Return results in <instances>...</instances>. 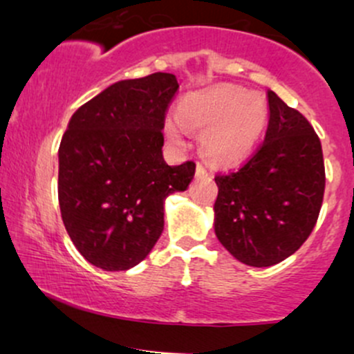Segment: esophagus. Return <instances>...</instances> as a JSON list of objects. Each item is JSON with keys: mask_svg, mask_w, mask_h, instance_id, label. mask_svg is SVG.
Segmentation results:
<instances>
[{"mask_svg": "<svg viewBox=\"0 0 354 354\" xmlns=\"http://www.w3.org/2000/svg\"><path fill=\"white\" fill-rule=\"evenodd\" d=\"M195 174H196V178H205V176H208V171L203 165H200V162H198Z\"/></svg>", "mask_w": 354, "mask_h": 354, "instance_id": "34e87169", "label": "esophagus"}]
</instances>
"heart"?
Listing matches in <instances>:
<instances>
[{"label":"heart","mask_w":354,"mask_h":354,"mask_svg":"<svg viewBox=\"0 0 354 354\" xmlns=\"http://www.w3.org/2000/svg\"><path fill=\"white\" fill-rule=\"evenodd\" d=\"M180 115L186 126L203 133V156L216 166H234L248 158L267 124V104L257 92L220 85L185 97ZM166 136L183 146L185 134L173 120L166 122Z\"/></svg>","instance_id":"heart-1"}]
</instances>
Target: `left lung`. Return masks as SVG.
I'll return each mask as SVG.
<instances>
[{
    "instance_id": "left-lung-1",
    "label": "left lung",
    "mask_w": 354,
    "mask_h": 354,
    "mask_svg": "<svg viewBox=\"0 0 354 354\" xmlns=\"http://www.w3.org/2000/svg\"><path fill=\"white\" fill-rule=\"evenodd\" d=\"M266 141L242 168L216 174V239L239 262L270 267L313 232L324 195L321 141L308 119L267 91Z\"/></svg>"
}]
</instances>
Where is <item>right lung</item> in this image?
Returning a JSON list of instances; mask_svg holds the SVG:
<instances>
[{"instance_id":"obj_1","label":"right lung","mask_w":354,"mask_h":354,"mask_svg":"<svg viewBox=\"0 0 354 354\" xmlns=\"http://www.w3.org/2000/svg\"><path fill=\"white\" fill-rule=\"evenodd\" d=\"M173 73L120 80L77 109L58 149V203L77 250L107 272L142 262L165 228V200L185 192L195 162L169 166L162 127Z\"/></svg>"}]
</instances>
